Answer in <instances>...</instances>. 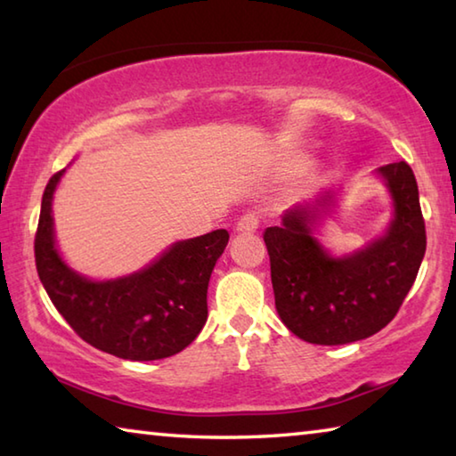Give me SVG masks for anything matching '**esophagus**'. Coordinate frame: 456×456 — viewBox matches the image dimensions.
Instances as JSON below:
<instances>
[{"label": "esophagus", "instance_id": "esophagus-1", "mask_svg": "<svg viewBox=\"0 0 456 456\" xmlns=\"http://www.w3.org/2000/svg\"><path fill=\"white\" fill-rule=\"evenodd\" d=\"M259 227V217L256 213H245L241 219L237 221L235 231L237 233H256Z\"/></svg>", "mask_w": 456, "mask_h": 456}]
</instances>
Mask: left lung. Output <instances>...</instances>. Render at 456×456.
<instances>
[{
  "instance_id": "left-lung-1",
  "label": "left lung",
  "mask_w": 456,
  "mask_h": 456,
  "mask_svg": "<svg viewBox=\"0 0 456 456\" xmlns=\"http://www.w3.org/2000/svg\"><path fill=\"white\" fill-rule=\"evenodd\" d=\"M392 200L384 233L342 256L318 235L336 211L339 184L281 215L264 239L272 261L275 310L304 342L342 346L374 336L395 318L419 273L427 233L412 168L404 160L376 168Z\"/></svg>"
}]
</instances>
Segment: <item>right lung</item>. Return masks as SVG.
<instances>
[{"label": "right lung", "mask_w": 456, "mask_h": 456, "mask_svg": "<svg viewBox=\"0 0 456 456\" xmlns=\"http://www.w3.org/2000/svg\"><path fill=\"white\" fill-rule=\"evenodd\" d=\"M50 179L36 233V267L52 304L84 342L122 360L151 362L179 354L207 322V289L225 251V229L175 241L149 265L114 280H92L61 257L53 229Z\"/></svg>", "instance_id": "add662e5"}]
</instances>
